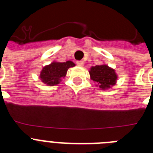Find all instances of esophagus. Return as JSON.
<instances>
[{
	"label": "esophagus",
	"mask_w": 153,
	"mask_h": 153,
	"mask_svg": "<svg viewBox=\"0 0 153 153\" xmlns=\"http://www.w3.org/2000/svg\"><path fill=\"white\" fill-rule=\"evenodd\" d=\"M76 64H77V66H79V67H83V62L81 61V60H78V61H76Z\"/></svg>",
	"instance_id": "esophagus-1"
}]
</instances>
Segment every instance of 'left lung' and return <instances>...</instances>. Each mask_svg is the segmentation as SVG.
Instances as JSON below:
<instances>
[{
    "mask_svg": "<svg viewBox=\"0 0 153 153\" xmlns=\"http://www.w3.org/2000/svg\"><path fill=\"white\" fill-rule=\"evenodd\" d=\"M90 74L91 79L97 82L99 87L102 90L110 88L117 82V76L115 70L106 65H97L91 67Z\"/></svg>",
    "mask_w": 153,
    "mask_h": 153,
    "instance_id": "8db88e82",
    "label": "left lung"
}]
</instances>
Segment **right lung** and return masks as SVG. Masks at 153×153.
Segmentation results:
<instances>
[{
	"label": "right lung",
	"instance_id": "1",
	"mask_svg": "<svg viewBox=\"0 0 153 153\" xmlns=\"http://www.w3.org/2000/svg\"><path fill=\"white\" fill-rule=\"evenodd\" d=\"M74 66L75 64L72 61H67L64 63L53 62L43 68L40 78L45 84L54 86L60 83V79L66 76L67 70Z\"/></svg>",
	"mask_w": 153,
	"mask_h": 153
}]
</instances>
